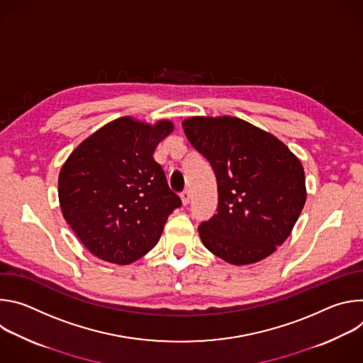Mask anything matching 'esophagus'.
<instances>
[{
  "instance_id": "obj_1",
  "label": "esophagus",
  "mask_w": 363,
  "mask_h": 363,
  "mask_svg": "<svg viewBox=\"0 0 363 363\" xmlns=\"http://www.w3.org/2000/svg\"><path fill=\"white\" fill-rule=\"evenodd\" d=\"M191 198H192V195H191V191H189V189H185V191L181 194V199H182V203H184V205H188V203L191 202Z\"/></svg>"
}]
</instances>
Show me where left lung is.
I'll use <instances>...</instances> for the list:
<instances>
[{
  "label": "left lung",
  "instance_id": "1",
  "mask_svg": "<svg viewBox=\"0 0 363 363\" xmlns=\"http://www.w3.org/2000/svg\"><path fill=\"white\" fill-rule=\"evenodd\" d=\"M182 126L217 177V214L199 224L202 244L235 266L263 260L290 235L304 206L300 161L238 118H189Z\"/></svg>",
  "mask_w": 363,
  "mask_h": 363
}]
</instances>
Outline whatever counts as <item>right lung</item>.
<instances>
[{
    "label": "right lung",
    "instance_id": "obj_1",
    "mask_svg": "<svg viewBox=\"0 0 363 363\" xmlns=\"http://www.w3.org/2000/svg\"><path fill=\"white\" fill-rule=\"evenodd\" d=\"M116 119L82 142L63 165L59 199L67 224L101 260L129 264L152 250L181 198L153 160L157 145L172 132Z\"/></svg>",
    "mask_w": 363,
    "mask_h": 363
}]
</instances>
